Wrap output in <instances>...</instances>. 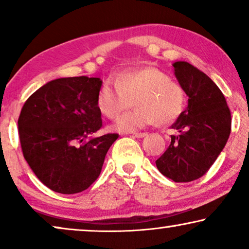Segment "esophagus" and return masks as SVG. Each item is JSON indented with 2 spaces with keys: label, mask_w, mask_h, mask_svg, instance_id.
I'll use <instances>...</instances> for the list:
<instances>
[{
  "label": "esophagus",
  "mask_w": 249,
  "mask_h": 249,
  "mask_svg": "<svg viewBox=\"0 0 249 249\" xmlns=\"http://www.w3.org/2000/svg\"><path fill=\"white\" fill-rule=\"evenodd\" d=\"M146 135H147V132H135V134H132V137L142 138V137H145Z\"/></svg>",
  "instance_id": "34e87169"
}]
</instances>
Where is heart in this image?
I'll return each instance as SVG.
<instances>
[{"mask_svg":"<svg viewBox=\"0 0 249 249\" xmlns=\"http://www.w3.org/2000/svg\"><path fill=\"white\" fill-rule=\"evenodd\" d=\"M114 81L105 80L96 95V107L104 117L115 119L132 104L137 108L119 118L114 130L131 132L158 122L169 124L186 107L183 87L168 73L155 67L127 69L115 74Z\"/></svg>","mask_w":249,"mask_h":249,"instance_id":"obj_1","label":"heart"}]
</instances>
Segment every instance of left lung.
Wrapping results in <instances>:
<instances>
[{"label": "left lung", "instance_id": "left-lung-1", "mask_svg": "<svg viewBox=\"0 0 249 249\" xmlns=\"http://www.w3.org/2000/svg\"><path fill=\"white\" fill-rule=\"evenodd\" d=\"M175 74L188 96V107L171 125L164 154L156 160L159 171L175 182L203 177L215 162L231 131V113L222 91L209 76L188 62L173 63Z\"/></svg>", "mask_w": 249, "mask_h": 249}]
</instances>
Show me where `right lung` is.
<instances>
[{
	"label": "right lung",
	"instance_id": "right-lung-1",
	"mask_svg": "<svg viewBox=\"0 0 249 249\" xmlns=\"http://www.w3.org/2000/svg\"><path fill=\"white\" fill-rule=\"evenodd\" d=\"M100 78H60L37 89L18 119L23 158L51 190L77 194L98 178L105 155L118 134L96 138L102 128L96 95Z\"/></svg>",
	"mask_w": 249,
	"mask_h": 249
}]
</instances>
